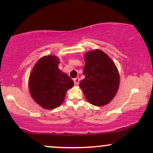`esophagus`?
Segmentation results:
<instances>
[{
    "instance_id": "1",
    "label": "esophagus",
    "mask_w": 153,
    "mask_h": 153,
    "mask_svg": "<svg viewBox=\"0 0 153 153\" xmlns=\"http://www.w3.org/2000/svg\"><path fill=\"white\" fill-rule=\"evenodd\" d=\"M73 81H74V83L75 85H78L79 84V82H80V78H75L73 79Z\"/></svg>"
}]
</instances>
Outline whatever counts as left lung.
I'll return each instance as SVG.
<instances>
[{"label":"left lung","instance_id":"1","mask_svg":"<svg viewBox=\"0 0 153 153\" xmlns=\"http://www.w3.org/2000/svg\"><path fill=\"white\" fill-rule=\"evenodd\" d=\"M85 78L80 88L90 103L103 106L114 98L118 91L120 75L116 65L101 50L88 51L85 54Z\"/></svg>","mask_w":153,"mask_h":153}]
</instances>
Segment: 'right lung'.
<instances>
[{
    "label": "right lung",
    "mask_w": 153,
    "mask_h": 153,
    "mask_svg": "<svg viewBox=\"0 0 153 153\" xmlns=\"http://www.w3.org/2000/svg\"><path fill=\"white\" fill-rule=\"evenodd\" d=\"M59 59L50 55L35 64L28 80L31 97L42 108L53 110L63 102L66 92L74 85L73 80L58 68Z\"/></svg>",
    "instance_id": "right-lung-1"
}]
</instances>
